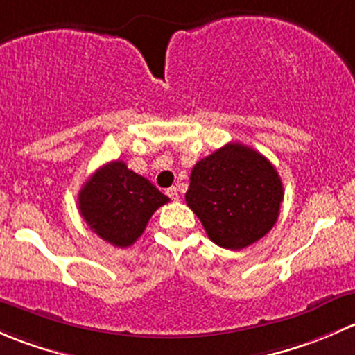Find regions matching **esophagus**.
Returning <instances> with one entry per match:
<instances>
[{"mask_svg":"<svg viewBox=\"0 0 355 355\" xmlns=\"http://www.w3.org/2000/svg\"><path fill=\"white\" fill-rule=\"evenodd\" d=\"M166 196H168V198L173 199V200H178V198H180V196H178V189L177 187L166 189Z\"/></svg>","mask_w":355,"mask_h":355,"instance_id":"34e87169","label":"esophagus"}]
</instances>
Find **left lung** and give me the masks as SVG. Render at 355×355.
<instances>
[{"instance_id":"left-lung-1","label":"left lung","mask_w":355,"mask_h":355,"mask_svg":"<svg viewBox=\"0 0 355 355\" xmlns=\"http://www.w3.org/2000/svg\"><path fill=\"white\" fill-rule=\"evenodd\" d=\"M185 200L214 244L239 250L277 223L284 185L261 153L230 142L196 163Z\"/></svg>"}]
</instances>
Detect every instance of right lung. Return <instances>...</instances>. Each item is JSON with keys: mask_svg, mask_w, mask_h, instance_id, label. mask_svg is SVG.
Segmentation results:
<instances>
[{"mask_svg": "<svg viewBox=\"0 0 355 355\" xmlns=\"http://www.w3.org/2000/svg\"><path fill=\"white\" fill-rule=\"evenodd\" d=\"M166 196L123 161L105 164L82 185L78 211L98 237L114 247L134 244Z\"/></svg>", "mask_w": 355, "mask_h": 355, "instance_id": "add662e5", "label": "right lung"}]
</instances>
